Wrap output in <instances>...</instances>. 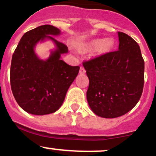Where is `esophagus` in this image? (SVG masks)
Returning <instances> with one entry per match:
<instances>
[{"label":"esophagus","mask_w":156,"mask_h":156,"mask_svg":"<svg viewBox=\"0 0 156 156\" xmlns=\"http://www.w3.org/2000/svg\"><path fill=\"white\" fill-rule=\"evenodd\" d=\"M85 69H84V67H82V66H81V68H80V71H79V73L80 74H84L85 73Z\"/></svg>","instance_id":"esophagus-1"}]
</instances>
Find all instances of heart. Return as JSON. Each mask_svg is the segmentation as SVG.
Segmentation results:
<instances>
[{"label":"heart","instance_id":"1","mask_svg":"<svg viewBox=\"0 0 156 156\" xmlns=\"http://www.w3.org/2000/svg\"><path fill=\"white\" fill-rule=\"evenodd\" d=\"M114 46V43L110 39L103 40V39H97L92 40L91 42L84 46V49L87 51H94L100 49L101 52H107L111 50Z\"/></svg>","mask_w":156,"mask_h":156}]
</instances>
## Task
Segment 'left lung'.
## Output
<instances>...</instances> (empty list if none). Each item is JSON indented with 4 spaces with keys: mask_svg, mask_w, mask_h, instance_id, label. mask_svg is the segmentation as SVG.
<instances>
[{
    "mask_svg": "<svg viewBox=\"0 0 156 156\" xmlns=\"http://www.w3.org/2000/svg\"><path fill=\"white\" fill-rule=\"evenodd\" d=\"M118 36V50L83 62L89 78L87 102L95 114L104 118L132 110L144 86V60L138 43L122 32Z\"/></svg>",
    "mask_w": 156,
    "mask_h": 156,
    "instance_id": "obj_1",
    "label": "left lung"
}]
</instances>
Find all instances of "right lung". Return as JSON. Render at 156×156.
I'll return each mask as SVG.
<instances>
[{"label":"right lung","instance_id":"1","mask_svg":"<svg viewBox=\"0 0 156 156\" xmlns=\"http://www.w3.org/2000/svg\"><path fill=\"white\" fill-rule=\"evenodd\" d=\"M61 31L51 25H43L24 33L12 56L10 86L15 100L27 113L45 115L59 109L68 89L78 75L79 66H72L60 59L68 47L52 36ZM49 38L57 49L46 60L36 56L34 47Z\"/></svg>","mask_w":156,"mask_h":156}]
</instances>
